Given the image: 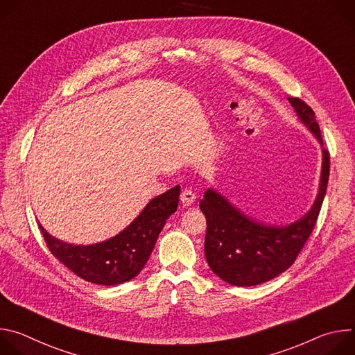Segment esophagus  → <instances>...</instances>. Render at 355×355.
<instances>
[{"instance_id": "obj_1", "label": "esophagus", "mask_w": 355, "mask_h": 355, "mask_svg": "<svg viewBox=\"0 0 355 355\" xmlns=\"http://www.w3.org/2000/svg\"><path fill=\"white\" fill-rule=\"evenodd\" d=\"M180 199H181L184 207H191L193 202H195V199H196V195L191 189H184L181 192V195H180Z\"/></svg>"}]
</instances>
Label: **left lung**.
<instances>
[{
	"instance_id": "left-lung-1",
	"label": "left lung",
	"mask_w": 355,
	"mask_h": 355,
	"mask_svg": "<svg viewBox=\"0 0 355 355\" xmlns=\"http://www.w3.org/2000/svg\"><path fill=\"white\" fill-rule=\"evenodd\" d=\"M299 119L323 146L313 110L300 98H288ZM330 174V156L323 148L322 178L312 209L289 226H266L237 211L214 189L200 199L199 208L207 218L205 257L211 270L227 284L251 286L267 282L286 271L312 234Z\"/></svg>"
}]
</instances>
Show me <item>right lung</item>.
Here are the masks:
<instances>
[{"mask_svg":"<svg viewBox=\"0 0 355 355\" xmlns=\"http://www.w3.org/2000/svg\"><path fill=\"white\" fill-rule=\"evenodd\" d=\"M180 185L151 199L118 236L91 245H73L50 236L40 225L50 252L77 277L98 285H116L135 278L147 263L166 220L177 211Z\"/></svg>","mask_w":355,"mask_h":355,"instance_id":"right-lung-1","label":"right lung"}]
</instances>
